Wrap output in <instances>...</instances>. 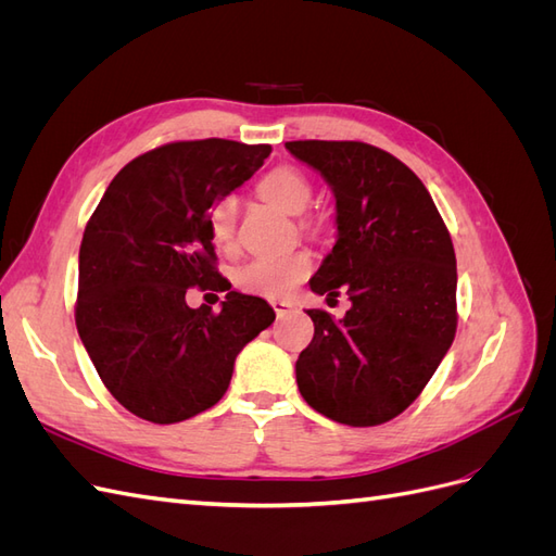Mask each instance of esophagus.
<instances>
[{
  "mask_svg": "<svg viewBox=\"0 0 556 556\" xmlns=\"http://www.w3.org/2000/svg\"><path fill=\"white\" fill-rule=\"evenodd\" d=\"M274 311H276V315L278 317H285V315H288V313H292V304H290V301H274Z\"/></svg>",
  "mask_w": 556,
  "mask_h": 556,
  "instance_id": "34e87169",
  "label": "esophagus"
}]
</instances>
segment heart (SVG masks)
<instances>
[{"label":"heart","instance_id":"b5f03b06","mask_svg":"<svg viewBox=\"0 0 556 556\" xmlns=\"http://www.w3.org/2000/svg\"><path fill=\"white\" fill-rule=\"evenodd\" d=\"M260 192L268 201H274L285 213L304 215L313 204V185L294 166H278L268 172L262 182ZM237 197H220L208 213L211 237L220 248H229L237 239ZM311 271V257L306 252H282V255H260L245 262L237 271L239 288L268 299L288 296L296 285Z\"/></svg>","mask_w":556,"mask_h":556}]
</instances>
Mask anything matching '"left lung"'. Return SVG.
<instances>
[{
	"label": "left lung",
	"instance_id": "left-lung-1",
	"mask_svg": "<svg viewBox=\"0 0 556 556\" xmlns=\"http://www.w3.org/2000/svg\"><path fill=\"white\" fill-rule=\"evenodd\" d=\"M336 197L339 239L311 278L352 301L343 319L308 311L315 333L296 359L311 408L348 427L406 410L457 331V260L431 194L406 164L362 141H288Z\"/></svg>",
	"mask_w": 556,
	"mask_h": 556
}]
</instances>
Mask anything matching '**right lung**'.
Returning <instances> with one entry per match:
<instances>
[{"label":"right lung","instance_id":"1","mask_svg":"<svg viewBox=\"0 0 556 556\" xmlns=\"http://www.w3.org/2000/svg\"><path fill=\"white\" fill-rule=\"evenodd\" d=\"M271 146L176 141L123 166L83 233L76 327L117 403L155 425L208 410L233 362L276 319L260 296L231 290L215 268L208 213ZM190 287L227 291L220 314L190 309Z\"/></svg>","mask_w":556,"mask_h":556}]
</instances>
